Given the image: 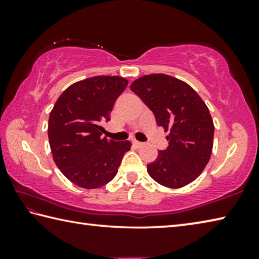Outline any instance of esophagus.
Masks as SVG:
<instances>
[{"label":"esophagus","mask_w":259,"mask_h":259,"mask_svg":"<svg viewBox=\"0 0 259 259\" xmlns=\"http://www.w3.org/2000/svg\"><path fill=\"white\" fill-rule=\"evenodd\" d=\"M133 145L136 147V148H139V147H142L144 144L143 143H140V142H137V140H133Z\"/></svg>","instance_id":"1"}]
</instances>
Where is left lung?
<instances>
[{"mask_svg": "<svg viewBox=\"0 0 259 259\" xmlns=\"http://www.w3.org/2000/svg\"><path fill=\"white\" fill-rule=\"evenodd\" d=\"M130 89L153 112L157 125L169 131V146L147 164L148 175L169 188L195 181L212 153L214 126L207 105L186 82L166 74L144 75Z\"/></svg>", "mask_w": 259, "mask_h": 259, "instance_id": "left-lung-1", "label": "left lung"}]
</instances>
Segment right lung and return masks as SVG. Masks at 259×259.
Masks as SVG:
<instances>
[{
  "label": "right lung",
  "instance_id": "1",
  "mask_svg": "<svg viewBox=\"0 0 259 259\" xmlns=\"http://www.w3.org/2000/svg\"><path fill=\"white\" fill-rule=\"evenodd\" d=\"M128 85L121 76H94L69 85L50 112L48 137L55 163L75 185L94 190L115 177L131 143L102 138V124Z\"/></svg>",
  "mask_w": 259,
  "mask_h": 259
}]
</instances>
